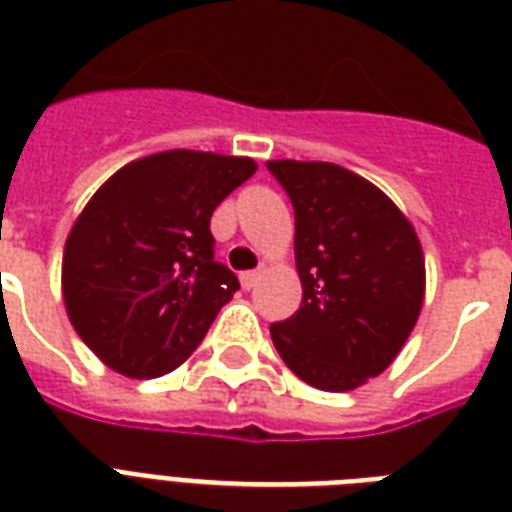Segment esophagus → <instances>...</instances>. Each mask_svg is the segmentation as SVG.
Instances as JSON below:
<instances>
[{
  "label": "esophagus",
  "instance_id": "34e87169",
  "mask_svg": "<svg viewBox=\"0 0 512 512\" xmlns=\"http://www.w3.org/2000/svg\"><path fill=\"white\" fill-rule=\"evenodd\" d=\"M259 277H261L259 269H251V272H243V275H240V283H243L245 291H251L253 285L259 283Z\"/></svg>",
  "mask_w": 512,
  "mask_h": 512
}]
</instances>
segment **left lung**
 Returning a JSON list of instances; mask_svg holds the SVG:
<instances>
[{"label": "left lung", "mask_w": 512, "mask_h": 512, "mask_svg": "<svg viewBox=\"0 0 512 512\" xmlns=\"http://www.w3.org/2000/svg\"><path fill=\"white\" fill-rule=\"evenodd\" d=\"M293 202L301 307L269 334L301 382L350 392L379 376L414 331L425 253L387 194L334 162L269 160Z\"/></svg>", "instance_id": "left-lung-1"}]
</instances>
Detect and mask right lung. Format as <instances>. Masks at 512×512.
Here are the masks:
<instances>
[{
    "instance_id": "1",
    "label": "right lung",
    "mask_w": 512,
    "mask_h": 512,
    "mask_svg": "<svg viewBox=\"0 0 512 512\" xmlns=\"http://www.w3.org/2000/svg\"><path fill=\"white\" fill-rule=\"evenodd\" d=\"M253 173L251 157L170 149L128 162L79 213L63 248V304L117 374L178 368L235 296V272L213 261L211 216Z\"/></svg>"
}]
</instances>
